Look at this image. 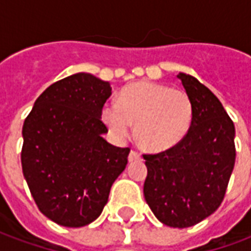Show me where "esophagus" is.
<instances>
[{"label":"esophagus","instance_id":"1","mask_svg":"<svg viewBox=\"0 0 251 251\" xmlns=\"http://www.w3.org/2000/svg\"><path fill=\"white\" fill-rule=\"evenodd\" d=\"M138 159H140V153H139L138 151L132 150V151L129 152V155H128V160H129V162H133V160H138Z\"/></svg>","mask_w":251,"mask_h":251}]
</instances>
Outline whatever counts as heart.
<instances>
[{
  "label": "heart",
  "instance_id": "heart-1",
  "mask_svg": "<svg viewBox=\"0 0 251 251\" xmlns=\"http://www.w3.org/2000/svg\"><path fill=\"white\" fill-rule=\"evenodd\" d=\"M193 113V100L183 89L136 83L124 88L119 101L105 104L101 118L109 132L120 140L128 138L135 123V135L140 146L162 151L184 138Z\"/></svg>",
  "mask_w": 251,
  "mask_h": 251
}]
</instances>
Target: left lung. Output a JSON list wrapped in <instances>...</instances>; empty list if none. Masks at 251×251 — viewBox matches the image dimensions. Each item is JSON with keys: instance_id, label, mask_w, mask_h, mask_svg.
<instances>
[{"instance_id": "left-lung-1", "label": "left lung", "mask_w": 251, "mask_h": 251, "mask_svg": "<svg viewBox=\"0 0 251 251\" xmlns=\"http://www.w3.org/2000/svg\"><path fill=\"white\" fill-rule=\"evenodd\" d=\"M178 77L193 100V122L178 144L144 153L143 191L160 222L184 228L207 218L223 202L235 163V128L207 87L186 73Z\"/></svg>"}]
</instances>
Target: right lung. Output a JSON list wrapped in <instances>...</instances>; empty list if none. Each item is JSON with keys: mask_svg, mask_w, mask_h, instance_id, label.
I'll use <instances>...</instances> for the list:
<instances>
[{"mask_svg": "<svg viewBox=\"0 0 251 251\" xmlns=\"http://www.w3.org/2000/svg\"><path fill=\"white\" fill-rule=\"evenodd\" d=\"M109 96L108 81L76 73L47 88L24 122V176L38 210L57 225L93 222L127 166L129 147L103 139Z\"/></svg>", "mask_w": 251, "mask_h": 251, "instance_id": "add662e5", "label": "right lung"}]
</instances>
